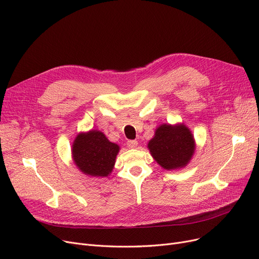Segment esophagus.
<instances>
[{
	"label": "esophagus",
	"mask_w": 259,
	"mask_h": 259,
	"mask_svg": "<svg viewBox=\"0 0 259 259\" xmlns=\"http://www.w3.org/2000/svg\"><path fill=\"white\" fill-rule=\"evenodd\" d=\"M138 141H128L127 142V147L128 148H130V149H134V148H137L138 147Z\"/></svg>",
	"instance_id": "34e87169"
}]
</instances>
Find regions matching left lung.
Masks as SVG:
<instances>
[{
  "label": "left lung",
  "instance_id": "1",
  "mask_svg": "<svg viewBox=\"0 0 259 259\" xmlns=\"http://www.w3.org/2000/svg\"><path fill=\"white\" fill-rule=\"evenodd\" d=\"M149 150L158 164L167 170L185 167L194 153V140L183 126L161 125L149 142Z\"/></svg>",
  "mask_w": 259,
  "mask_h": 259
}]
</instances>
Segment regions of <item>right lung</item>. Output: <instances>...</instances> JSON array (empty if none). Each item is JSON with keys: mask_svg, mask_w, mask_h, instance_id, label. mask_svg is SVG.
Masks as SVG:
<instances>
[{"mask_svg": "<svg viewBox=\"0 0 259 259\" xmlns=\"http://www.w3.org/2000/svg\"><path fill=\"white\" fill-rule=\"evenodd\" d=\"M119 147L100 131L79 134L72 146L75 165L85 174L107 176L113 169Z\"/></svg>", "mask_w": 259, "mask_h": 259, "instance_id": "obj_1", "label": "right lung"}]
</instances>
